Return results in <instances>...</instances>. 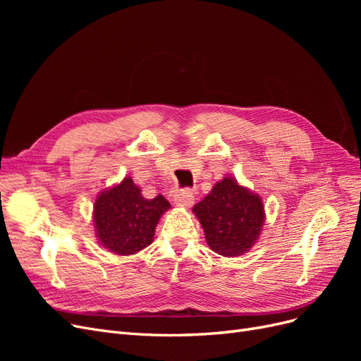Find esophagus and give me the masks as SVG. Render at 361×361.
<instances>
[{
    "instance_id": "34e87169",
    "label": "esophagus",
    "mask_w": 361,
    "mask_h": 361,
    "mask_svg": "<svg viewBox=\"0 0 361 361\" xmlns=\"http://www.w3.org/2000/svg\"><path fill=\"white\" fill-rule=\"evenodd\" d=\"M173 200L178 206H191L192 202H194V194L191 192V190L183 188V190H180V191L174 194Z\"/></svg>"
}]
</instances>
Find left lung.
<instances>
[{
    "mask_svg": "<svg viewBox=\"0 0 361 361\" xmlns=\"http://www.w3.org/2000/svg\"><path fill=\"white\" fill-rule=\"evenodd\" d=\"M204 231L207 245L226 257L244 255L256 243L265 221L259 195L224 178L192 207Z\"/></svg>",
    "mask_w": 361,
    "mask_h": 361,
    "instance_id": "1",
    "label": "left lung"
}]
</instances>
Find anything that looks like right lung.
I'll list each match as a JSON object with an SVG mask.
<instances>
[{"instance_id": "right-lung-1", "label": "right lung", "mask_w": 361, "mask_h": 361, "mask_svg": "<svg viewBox=\"0 0 361 361\" xmlns=\"http://www.w3.org/2000/svg\"><path fill=\"white\" fill-rule=\"evenodd\" d=\"M170 207L164 195L145 199L130 178L102 192L94 202L96 235L117 255H134L154 241L161 215Z\"/></svg>"}]
</instances>
